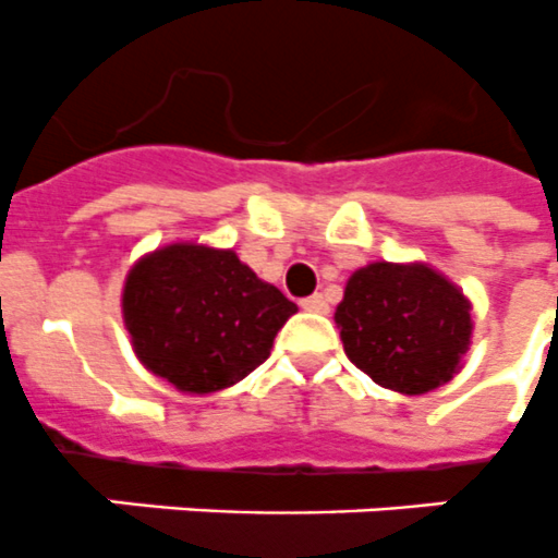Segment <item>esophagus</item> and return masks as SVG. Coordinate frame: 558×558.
Returning <instances> with one entry per match:
<instances>
[{
  "instance_id": "34e87169",
  "label": "esophagus",
  "mask_w": 558,
  "mask_h": 558,
  "mask_svg": "<svg viewBox=\"0 0 558 558\" xmlns=\"http://www.w3.org/2000/svg\"><path fill=\"white\" fill-rule=\"evenodd\" d=\"M301 306L306 312H315V315H324V312H329V303H326L324 294H310V298H303Z\"/></svg>"
}]
</instances>
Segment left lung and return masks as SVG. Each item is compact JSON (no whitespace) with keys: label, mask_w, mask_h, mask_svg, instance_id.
Returning a JSON list of instances; mask_svg holds the SVG:
<instances>
[{"label":"left lung","mask_w":558,"mask_h":558,"mask_svg":"<svg viewBox=\"0 0 558 558\" xmlns=\"http://www.w3.org/2000/svg\"><path fill=\"white\" fill-rule=\"evenodd\" d=\"M352 364L387 389L421 396L459 373L470 347V301L424 264H369L335 310Z\"/></svg>","instance_id":"obj_1"}]
</instances>
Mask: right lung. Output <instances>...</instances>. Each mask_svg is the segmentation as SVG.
Here are the masks:
<instances>
[{
    "label": "right lung",
    "mask_w": 558,
    "mask_h": 558,
    "mask_svg": "<svg viewBox=\"0 0 558 558\" xmlns=\"http://www.w3.org/2000/svg\"><path fill=\"white\" fill-rule=\"evenodd\" d=\"M294 312L232 248L197 243L146 255L122 289V318L143 366L192 396L243 381Z\"/></svg>",
    "instance_id": "obj_1"
}]
</instances>
